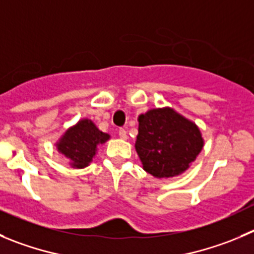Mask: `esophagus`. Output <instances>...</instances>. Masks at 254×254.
I'll list each match as a JSON object with an SVG mask.
<instances>
[{
	"mask_svg": "<svg viewBox=\"0 0 254 254\" xmlns=\"http://www.w3.org/2000/svg\"><path fill=\"white\" fill-rule=\"evenodd\" d=\"M118 134H120V137L122 139H127V131H126V129L121 128L120 131H118Z\"/></svg>",
	"mask_w": 254,
	"mask_h": 254,
	"instance_id": "34e87169",
	"label": "esophagus"
}]
</instances>
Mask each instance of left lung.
Wrapping results in <instances>:
<instances>
[{"label":"left lung","mask_w":254,"mask_h":254,"mask_svg":"<svg viewBox=\"0 0 254 254\" xmlns=\"http://www.w3.org/2000/svg\"><path fill=\"white\" fill-rule=\"evenodd\" d=\"M203 144L199 127L172 107L152 108L138 116L134 148L143 170L154 178L185 173Z\"/></svg>","instance_id":"8db88e82"}]
</instances>
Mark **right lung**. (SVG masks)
I'll list each match as a JSON object with an SVG mask.
<instances>
[{
  "mask_svg": "<svg viewBox=\"0 0 254 254\" xmlns=\"http://www.w3.org/2000/svg\"><path fill=\"white\" fill-rule=\"evenodd\" d=\"M110 138V134L100 131L92 120L81 118L61 134L55 146L72 168H84L93 161L98 147Z\"/></svg>",
  "mask_w": 254,
  "mask_h": 254,
  "instance_id": "obj_1",
  "label": "right lung"
}]
</instances>
